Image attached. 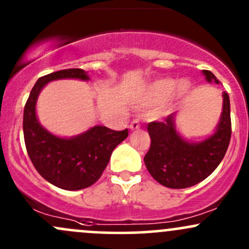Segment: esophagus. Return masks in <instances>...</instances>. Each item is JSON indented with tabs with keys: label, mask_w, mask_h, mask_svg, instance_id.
<instances>
[{
	"label": "esophagus",
	"mask_w": 249,
	"mask_h": 249,
	"mask_svg": "<svg viewBox=\"0 0 249 249\" xmlns=\"http://www.w3.org/2000/svg\"><path fill=\"white\" fill-rule=\"evenodd\" d=\"M141 127V124H140V120L138 119H133L131 122V124H130V129L131 130H137Z\"/></svg>",
	"instance_id": "1"
}]
</instances>
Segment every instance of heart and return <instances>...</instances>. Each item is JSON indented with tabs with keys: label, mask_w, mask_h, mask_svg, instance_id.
Segmentation results:
<instances>
[{
	"label": "heart",
	"mask_w": 249,
	"mask_h": 249,
	"mask_svg": "<svg viewBox=\"0 0 249 249\" xmlns=\"http://www.w3.org/2000/svg\"><path fill=\"white\" fill-rule=\"evenodd\" d=\"M191 90L188 81L175 82L173 78H160L146 86L140 96V103L142 105L159 104L154 113L156 116L164 113L169 108L182 99L186 98Z\"/></svg>",
	"instance_id": "b5f03b06"
}]
</instances>
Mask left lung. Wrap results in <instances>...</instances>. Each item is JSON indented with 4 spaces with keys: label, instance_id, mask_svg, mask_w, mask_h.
Masks as SVG:
<instances>
[{
    "label": "left lung",
    "instance_id": "obj_1",
    "mask_svg": "<svg viewBox=\"0 0 249 249\" xmlns=\"http://www.w3.org/2000/svg\"><path fill=\"white\" fill-rule=\"evenodd\" d=\"M208 82L219 81L209 70H203ZM151 138L144 163L151 177L169 188H186L203 181L217 168L228 149L231 136L229 95L223 93V111L210 137L198 143L185 141L175 127V114L163 122L148 124Z\"/></svg>",
    "mask_w": 249,
    "mask_h": 249
}]
</instances>
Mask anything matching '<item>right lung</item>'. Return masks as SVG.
Masks as SVG:
<instances>
[{
	"label": "right lung",
	"mask_w": 249,
	"mask_h": 249,
	"mask_svg": "<svg viewBox=\"0 0 249 249\" xmlns=\"http://www.w3.org/2000/svg\"><path fill=\"white\" fill-rule=\"evenodd\" d=\"M61 78L89 80L82 69L59 70L39 78L23 109V138L28 156L44 179L63 190L77 191L98 181L112 151L129 131L96 125L75 137L62 138L44 129L36 114V99L46 83Z\"/></svg>",
	"instance_id": "obj_1"
}]
</instances>
